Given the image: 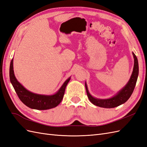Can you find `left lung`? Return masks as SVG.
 Here are the masks:
<instances>
[{
	"label": "left lung",
	"mask_w": 147,
	"mask_h": 147,
	"mask_svg": "<svg viewBox=\"0 0 147 147\" xmlns=\"http://www.w3.org/2000/svg\"><path fill=\"white\" fill-rule=\"evenodd\" d=\"M132 55L134 58V68H133L132 73L130 77L129 80L126 84L125 86H124L121 90L118 91L117 94H115L113 97L109 99H101L96 98L91 95L88 91L87 84L85 82V87L87 96L89 99L92 104L94 105L103 108H114L121 105L129 99L131 94L134 91V88L136 86V84L137 80L138 75H139V64H138V60L136 56L134 53L132 52Z\"/></svg>",
	"instance_id": "left-lung-1"
}]
</instances>
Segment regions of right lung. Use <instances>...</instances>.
<instances>
[{"label": "right lung", "mask_w": 147, "mask_h": 147, "mask_svg": "<svg viewBox=\"0 0 147 147\" xmlns=\"http://www.w3.org/2000/svg\"><path fill=\"white\" fill-rule=\"evenodd\" d=\"M10 80L18 96L24 104L32 109L48 110L56 107L61 103L70 77L66 80L55 94L52 95L36 94L26 90L17 80L13 70V59H12L10 65Z\"/></svg>", "instance_id": "obj_1"}]
</instances>
